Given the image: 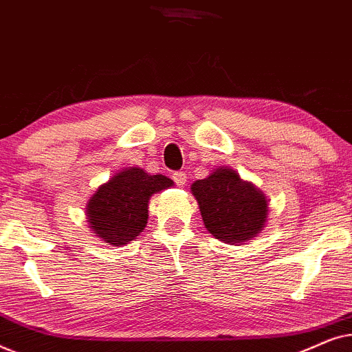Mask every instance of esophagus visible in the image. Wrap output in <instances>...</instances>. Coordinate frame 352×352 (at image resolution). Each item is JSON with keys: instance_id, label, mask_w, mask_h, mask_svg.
<instances>
[{"instance_id": "esophagus-1", "label": "esophagus", "mask_w": 352, "mask_h": 352, "mask_svg": "<svg viewBox=\"0 0 352 352\" xmlns=\"http://www.w3.org/2000/svg\"><path fill=\"white\" fill-rule=\"evenodd\" d=\"M173 179H175V182H176V186H179V187H182L187 182V175L184 171H176L175 175H173Z\"/></svg>"}]
</instances>
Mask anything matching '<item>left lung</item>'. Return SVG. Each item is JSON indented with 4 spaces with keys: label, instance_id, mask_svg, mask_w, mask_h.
I'll return each instance as SVG.
<instances>
[{
    "label": "left lung",
    "instance_id": "1",
    "mask_svg": "<svg viewBox=\"0 0 352 352\" xmlns=\"http://www.w3.org/2000/svg\"><path fill=\"white\" fill-rule=\"evenodd\" d=\"M190 190L205 228L224 243H243L261 232L267 221V199L230 168H216Z\"/></svg>",
    "mask_w": 352,
    "mask_h": 352
}]
</instances>
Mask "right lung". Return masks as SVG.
<instances>
[{"label": "right lung", "instance_id": "1", "mask_svg": "<svg viewBox=\"0 0 352 352\" xmlns=\"http://www.w3.org/2000/svg\"><path fill=\"white\" fill-rule=\"evenodd\" d=\"M173 184L170 177L148 175L142 168L115 173L86 204V219L93 234L113 247L129 243L144 232L151 197Z\"/></svg>", "mask_w": 352, "mask_h": 352}]
</instances>
